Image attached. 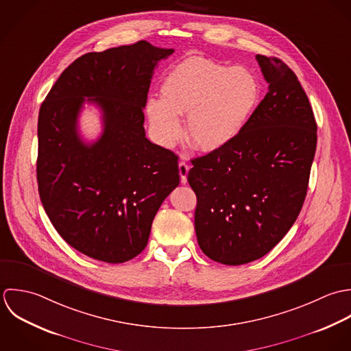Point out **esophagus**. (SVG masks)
I'll return each mask as SVG.
<instances>
[{
    "label": "esophagus",
    "mask_w": 351,
    "mask_h": 351,
    "mask_svg": "<svg viewBox=\"0 0 351 351\" xmlns=\"http://www.w3.org/2000/svg\"><path fill=\"white\" fill-rule=\"evenodd\" d=\"M189 169H190V165L184 161H180L179 162V173H180V180L183 184L187 183V173H189Z\"/></svg>",
    "instance_id": "34e87169"
}]
</instances>
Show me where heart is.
Instances as JSON below:
<instances>
[{
  "instance_id": "obj_1",
  "label": "heart",
  "mask_w": 351,
  "mask_h": 351,
  "mask_svg": "<svg viewBox=\"0 0 351 351\" xmlns=\"http://www.w3.org/2000/svg\"><path fill=\"white\" fill-rule=\"evenodd\" d=\"M259 101V84L244 68H226L193 56L168 71L160 100L149 99L146 115L157 142L172 147L183 136L201 152L225 147L245 128Z\"/></svg>"
}]
</instances>
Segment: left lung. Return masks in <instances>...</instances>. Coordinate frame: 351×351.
<instances>
[{
  "label": "left lung",
  "mask_w": 351,
  "mask_h": 351,
  "mask_svg": "<svg viewBox=\"0 0 351 351\" xmlns=\"http://www.w3.org/2000/svg\"><path fill=\"white\" fill-rule=\"evenodd\" d=\"M265 99L229 145L194 158L195 233L214 262L239 266L270 252L305 201L317 126L297 75L278 58L256 56Z\"/></svg>",
  "instance_id": "8db88e82"
}]
</instances>
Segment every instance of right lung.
<instances>
[{
  "label": "right lung",
  "instance_id": "obj_1",
  "mask_svg": "<svg viewBox=\"0 0 351 351\" xmlns=\"http://www.w3.org/2000/svg\"><path fill=\"white\" fill-rule=\"evenodd\" d=\"M172 53L146 40L88 53L62 71L42 103L40 201L62 239L92 259L136 258L158 208L179 186L178 156L147 140L143 129L153 71ZM85 101L104 114V133L92 144L77 134Z\"/></svg>",
  "mask_w": 351,
  "mask_h": 351
}]
</instances>
